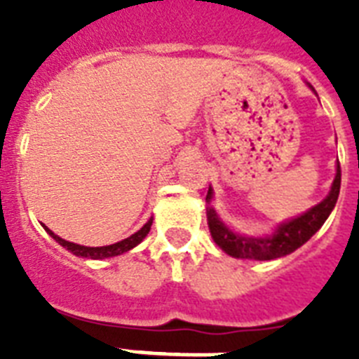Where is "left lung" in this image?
<instances>
[{
	"label": "left lung",
	"mask_w": 359,
	"mask_h": 359,
	"mask_svg": "<svg viewBox=\"0 0 359 359\" xmlns=\"http://www.w3.org/2000/svg\"><path fill=\"white\" fill-rule=\"evenodd\" d=\"M311 87V86H309ZM313 89V87H311ZM341 188V168L337 163V171H335V179L332 182L328 196L324 197L323 201L311 207L307 212L296 216V218L283 222L276 227L272 235L268 236H245L238 235L233 229L222 222L218 212L212 207L207 208V219L208 229L212 235L214 242L219 250L225 251L227 255L235 257V259H248V261H273L279 257H285L296 251L300 245H304L307 240L311 238L328 216L334 210L337 197H339ZM214 197V190L208 188L207 203L210 205Z\"/></svg>",
	"instance_id": "1"
}]
</instances>
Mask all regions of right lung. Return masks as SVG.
Instances as JSON below:
<instances>
[{
    "label": "right lung",
    "mask_w": 359,
    "mask_h": 359,
    "mask_svg": "<svg viewBox=\"0 0 359 359\" xmlns=\"http://www.w3.org/2000/svg\"><path fill=\"white\" fill-rule=\"evenodd\" d=\"M151 225H152V218L147 222L143 227H141L137 233H134L132 236L128 238L121 240V242H115V244H109V245H102V248H87V245H80V244H74V242H69V240H63L61 236H57L55 233L48 229L46 225H44V229L50 236H52L57 244H61L63 248L70 251V253H74L76 257H86V259H108V257H117V255H123L126 251H130L132 248H135L137 244H141V240L145 238L149 235V231H151Z\"/></svg>",
    "instance_id": "1"
}]
</instances>
